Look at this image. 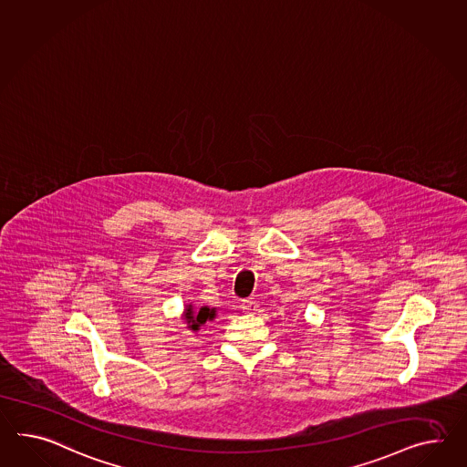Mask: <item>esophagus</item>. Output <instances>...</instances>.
<instances>
[{"label":"esophagus","instance_id":"1","mask_svg":"<svg viewBox=\"0 0 467 467\" xmlns=\"http://www.w3.org/2000/svg\"><path fill=\"white\" fill-rule=\"evenodd\" d=\"M240 306H242V310L245 311V313H254V311H257V303H255L254 299H244Z\"/></svg>","mask_w":467,"mask_h":467}]
</instances>
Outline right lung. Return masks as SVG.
<instances>
[{
    "mask_svg": "<svg viewBox=\"0 0 467 467\" xmlns=\"http://www.w3.org/2000/svg\"><path fill=\"white\" fill-rule=\"evenodd\" d=\"M216 311L215 308H210V306H202V308H196L192 303L184 305V310L181 315V320L186 325L188 330L192 332H198L202 328V325L206 322H212L215 320Z\"/></svg>",
    "mask_w": 467,
    "mask_h": 467,
    "instance_id": "right-lung-1",
    "label": "right lung"
}]
</instances>
